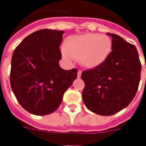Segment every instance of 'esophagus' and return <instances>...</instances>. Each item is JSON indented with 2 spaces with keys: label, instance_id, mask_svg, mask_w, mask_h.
I'll list each match as a JSON object with an SVG mask.
<instances>
[{
  "label": "esophagus",
  "instance_id": "obj_1",
  "mask_svg": "<svg viewBox=\"0 0 146 146\" xmlns=\"http://www.w3.org/2000/svg\"><path fill=\"white\" fill-rule=\"evenodd\" d=\"M81 73H82L81 70H78V72H77V77H78V78L80 77V76H81Z\"/></svg>",
  "mask_w": 146,
  "mask_h": 146
}]
</instances>
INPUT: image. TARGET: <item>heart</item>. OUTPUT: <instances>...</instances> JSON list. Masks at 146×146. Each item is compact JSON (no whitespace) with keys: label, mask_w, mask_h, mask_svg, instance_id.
Instances as JSON below:
<instances>
[{"label":"heart","mask_w":146,"mask_h":146,"mask_svg":"<svg viewBox=\"0 0 146 146\" xmlns=\"http://www.w3.org/2000/svg\"><path fill=\"white\" fill-rule=\"evenodd\" d=\"M111 50L112 42L108 36L87 33L69 38L62 53L66 60L80 58L84 66L94 68L104 62Z\"/></svg>","instance_id":"heart-1"}]
</instances>
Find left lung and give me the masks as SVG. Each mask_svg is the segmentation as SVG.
I'll return each instance as SVG.
<instances>
[{"label":"left lung","instance_id":"obj_1","mask_svg":"<svg viewBox=\"0 0 146 146\" xmlns=\"http://www.w3.org/2000/svg\"><path fill=\"white\" fill-rule=\"evenodd\" d=\"M112 38V51L104 62L83 71L82 99L89 111L100 115H111L126 108L137 92L141 78L136 47L119 35Z\"/></svg>","mask_w":146,"mask_h":146}]
</instances>
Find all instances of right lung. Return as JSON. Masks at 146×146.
<instances>
[{
	"label": "right lung",
	"instance_id": "obj_1",
	"mask_svg": "<svg viewBox=\"0 0 146 146\" xmlns=\"http://www.w3.org/2000/svg\"><path fill=\"white\" fill-rule=\"evenodd\" d=\"M63 31L43 29L25 38L13 52L10 84L20 104L36 115L51 114L77 76L59 66Z\"/></svg>",
	"mask_w": 146,
	"mask_h": 146
}]
</instances>
